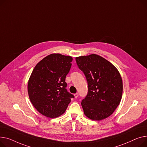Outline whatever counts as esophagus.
Segmentation results:
<instances>
[{"instance_id":"esophagus-1","label":"esophagus","mask_w":147,"mask_h":147,"mask_svg":"<svg viewBox=\"0 0 147 147\" xmlns=\"http://www.w3.org/2000/svg\"><path fill=\"white\" fill-rule=\"evenodd\" d=\"M74 96H75V98H76L78 97V93L75 94H74Z\"/></svg>"}]
</instances>
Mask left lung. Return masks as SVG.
<instances>
[{"mask_svg": "<svg viewBox=\"0 0 147 147\" xmlns=\"http://www.w3.org/2000/svg\"><path fill=\"white\" fill-rule=\"evenodd\" d=\"M75 60L88 85L87 96L81 102L84 115L93 120L108 117L122 97L123 82L119 71L107 60L96 54L76 57Z\"/></svg>", "mask_w": 147, "mask_h": 147, "instance_id": "8db88e82", "label": "left lung"}]
</instances>
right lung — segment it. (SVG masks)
<instances>
[{"instance_id": "obj_1", "label": "right lung", "mask_w": 147, "mask_h": 147, "mask_svg": "<svg viewBox=\"0 0 147 147\" xmlns=\"http://www.w3.org/2000/svg\"><path fill=\"white\" fill-rule=\"evenodd\" d=\"M72 57L53 53L36 65L28 82V94L33 106L41 115L56 118L63 115L72 94L66 89V76L70 71Z\"/></svg>"}]
</instances>
